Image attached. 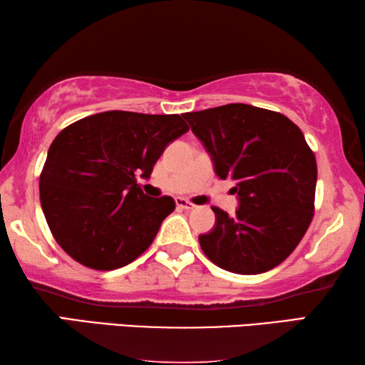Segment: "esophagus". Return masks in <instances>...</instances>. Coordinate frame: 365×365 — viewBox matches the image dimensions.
Masks as SVG:
<instances>
[{
	"mask_svg": "<svg viewBox=\"0 0 365 365\" xmlns=\"http://www.w3.org/2000/svg\"><path fill=\"white\" fill-rule=\"evenodd\" d=\"M175 203H177V207H180V210H187V211L195 210V207H196V205H193L192 201H188L185 198H177Z\"/></svg>",
	"mask_w": 365,
	"mask_h": 365,
	"instance_id": "1",
	"label": "esophagus"
}]
</instances>
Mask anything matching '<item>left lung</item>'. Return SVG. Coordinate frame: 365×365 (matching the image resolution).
<instances>
[{
    "instance_id": "left-lung-1",
    "label": "left lung",
    "mask_w": 365,
    "mask_h": 365,
    "mask_svg": "<svg viewBox=\"0 0 365 365\" xmlns=\"http://www.w3.org/2000/svg\"><path fill=\"white\" fill-rule=\"evenodd\" d=\"M210 153L219 178L235 182L239 210L214 206L216 224L200 235L205 255L237 274L284 262L314 217L317 160L304 133L282 113L227 103L183 113Z\"/></svg>"
}]
</instances>
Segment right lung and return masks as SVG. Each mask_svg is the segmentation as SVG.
Segmentation results:
<instances>
[{
  "mask_svg": "<svg viewBox=\"0 0 365 365\" xmlns=\"http://www.w3.org/2000/svg\"><path fill=\"white\" fill-rule=\"evenodd\" d=\"M188 131L180 115L110 110L58 135L40 173V205L63 250L92 269L131 263L175 210L170 196L149 198V177L167 144Z\"/></svg>",
  "mask_w": 365,
  "mask_h": 365,
  "instance_id": "right-lung-1",
  "label": "right lung"
}]
</instances>
